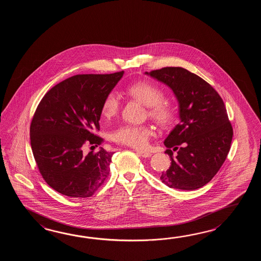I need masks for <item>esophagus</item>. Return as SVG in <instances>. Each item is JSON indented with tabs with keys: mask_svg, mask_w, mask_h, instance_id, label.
<instances>
[{
	"mask_svg": "<svg viewBox=\"0 0 261 261\" xmlns=\"http://www.w3.org/2000/svg\"><path fill=\"white\" fill-rule=\"evenodd\" d=\"M135 151L139 155H141L143 158H149L152 155V154L150 152H147V151H142V150H135Z\"/></svg>",
	"mask_w": 261,
	"mask_h": 261,
	"instance_id": "obj_1",
	"label": "esophagus"
}]
</instances>
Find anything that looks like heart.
Returning a JSON list of instances; mask_svg holds the SVG:
<instances>
[{"label":"heart","instance_id":"heart-1","mask_svg":"<svg viewBox=\"0 0 261 261\" xmlns=\"http://www.w3.org/2000/svg\"><path fill=\"white\" fill-rule=\"evenodd\" d=\"M128 95L141 101L147 107L148 116L161 126H168L174 118L172 106L163 100L164 92L155 84L150 82H138L128 87ZM119 98L115 91L106 95L101 106V115L106 118L115 116L119 109ZM152 135V129L146 126L122 125L112 133V139L119 143L134 148H144Z\"/></svg>","mask_w":261,"mask_h":261}]
</instances>
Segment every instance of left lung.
I'll return each instance as SVG.
<instances>
[{
	"label": "left lung",
	"instance_id": "8db88e82",
	"mask_svg": "<svg viewBox=\"0 0 261 261\" xmlns=\"http://www.w3.org/2000/svg\"><path fill=\"white\" fill-rule=\"evenodd\" d=\"M144 73L165 84L178 101L180 122L164 141L172 162L161 182L171 189H200L217 174L230 149L233 130L224 101L210 84L181 67ZM171 148L178 149L175 158Z\"/></svg>",
	"mask_w": 261,
	"mask_h": 261
}]
</instances>
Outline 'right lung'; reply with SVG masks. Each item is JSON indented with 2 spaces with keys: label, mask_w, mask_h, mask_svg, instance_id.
I'll use <instances>...</instances> for the list:
<instances>
[{
  "label": "right lung",
  "mask_w": 261,
  "mask_h": 261,
  "mask_svg": "<svg viewBox=\"0 0 261 261\" xmlns=\"http://www.w3.org/2000/svg\"><path fill=\"white\" fill-rule=\"evenodd\" d=\"M124 74H77L56 85L37 106L31 145L44 181L59 193L88 198L106 182L114 153L83 154V145L100 144L101 106Z\"/></svg>",
  "instance_id": "right-lung-1"
}]
</instances>
